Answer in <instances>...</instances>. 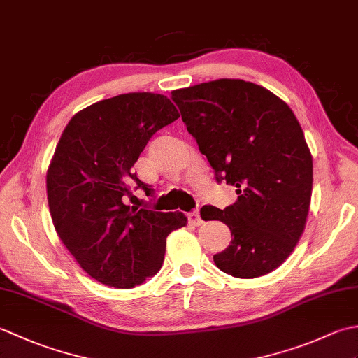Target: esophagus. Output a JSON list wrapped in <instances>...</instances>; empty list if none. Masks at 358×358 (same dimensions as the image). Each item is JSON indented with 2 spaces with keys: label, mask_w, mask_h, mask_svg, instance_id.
I'll list each match as a JSON object with an SVG mask.
<instances>
[{
  "label": "esophagus",
  "mask_w": 358,
  "mask_h": 358,
  "mask_svg": "<svg viewBox=\"0 0 358 358\" xmlns=\"http://www.w3.org/2000/svg\"><path fill=\"white\" fill-rule=\"evenodd\" d=\"M189 223H192L195 226L203 224V218L200 217V210H194L189 214Z\"/></svg>",
  "instance_id": "esophagus-1"
}]
</instances>
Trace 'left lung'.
Returning <instances> with one entry per match:
<instances>
[{"label":"left lung","mask_w":358,"mask_h":358,"mask_svg":"<svg viewBox=\"0 0 358 358\" xmlns=\"http://www.w3.org/2000/svg\"><path fill=\"white\" fill-rule=\"evenodd\" d=\"M172 100L217 181L237 187L231 206L200 210L234 237L214 255L217 268L237 278L277 269L305 231L313 195V155L299 120L271 90L243 80L172 90Z\"/></svg>","instance_id":"8db88e82"}]
</instances>
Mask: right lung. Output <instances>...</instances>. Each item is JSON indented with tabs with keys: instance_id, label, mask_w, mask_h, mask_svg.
<instances>
[{
	"instance_id": "1",
	"label": "right lung",
	"mask_w": 358,
	"mask_h": 358,
	"mask_svg": "<svg viewBox=\"0 0 358 358\" xmlns=\"http://www.w3.org/2000/svg\"><path fill=\"white\" fill-rule=\"evenodd\" d=\"M178 117L164 95H117L75 113L57 144L45 177L53 226L83 271L106 286L131 289L154 277L167 235L187 223L183 212L126 204L134 183L154 192L134 164L150 136Z\"/></svg>"
}]
</instances>
